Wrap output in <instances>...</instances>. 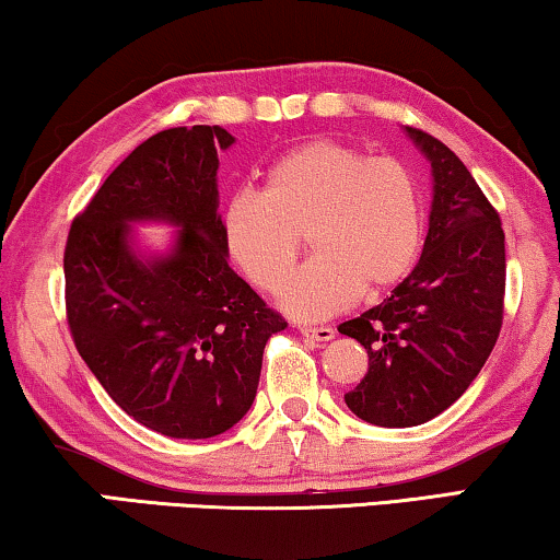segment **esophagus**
I'll return each instance as SVG.
<instances>
[{"mask_svg": "<svg viewBox=\"0 0 560 560\" xmlns=\"http://www.w3.org/2000/svg\"><path fill=\"white\" fill-rule=\"evenodd\" d=\"M301 334L308 336V339H313V341H320V343L331 341L334 336H336V331H334L331 326H303Z\"/></svg>", "mask_w": 560, "mask_h": 560, "instance_id": "1", "label": "esophagus"}]
</instances>
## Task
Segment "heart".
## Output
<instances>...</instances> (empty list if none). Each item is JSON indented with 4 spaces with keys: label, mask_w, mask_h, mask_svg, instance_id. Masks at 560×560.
<instances>
[{
    "label": "heart",
    "mask_w": 560,
    "mask_h": 560,
    "mask_svg": "<svg viewBox=\"0 0 560 560\" xmlns=\"http://www.w3.org/2000/svg\"><path fill=\"white\" fill-rule=\"evenodd\" d=\"M303 233L317 255L282 289L280 305L320 320L349 308L362 290L385 293L412 270L423 242L418 183L397 160H370L320 137L275 160L262 194L236 190L221 211L229 257L267 293L280 290Z\"/></svg>",
    "instance_id": "heart-1"
}]
</instances>
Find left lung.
Here are the masks:
<instances>
[{
    "instance_id": "obj_1",
    "label": "left lung",
    "mask_w": 560,
    "mask_h": 560,
    "mask_svg": "<svg viewBox=\"0 0 560 560\" xmlns=\"http://www.w3.org/2000/svg\"><path fill=\"white\" fill-rule=\"evenodd\" d=\"M431 163V213L416 270L380 305L339 326L370 357L343 395L357 418L410 428L441 416L492 354L502 328L504 232L466 165L435 137L405 127Z\"/></svg>"
}]
</instances>
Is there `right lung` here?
I'll use <instances>...</instances> for the list:
<instances>
[{"label": "right lung", "mask_w": 560, "mask_h": 560, "mask_svg": "<svg viewBox=\"0 0 560 560\" xmlns=\"http://www.w3.org/2000/svg\"><path fill=\"white\" fill-rule=\"evenodd\" d=\"M219 125L152 135L68 234L66 311L75 349L127 416L171 439H213L247 416L262 351L288 324L229 267L221 240ZM137 223L176 229L144 250Z\"/></svg>", "instance_id": "right-lung-1"}]
</instances>
